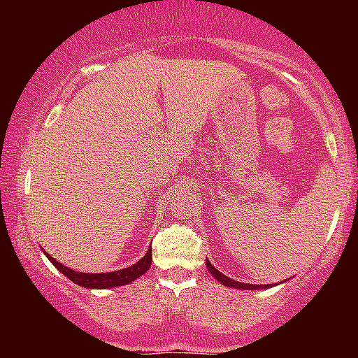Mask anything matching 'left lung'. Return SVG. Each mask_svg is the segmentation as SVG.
Returning a JSON list of instances; mask_svg holds the SVG:
<instances>
[{
    "instance_id": "8db88e82",
    "label": "left lung",
    "mask_w": 358,
    "mask_h": 358,
    "mask_svg": "<svg viewBox=\"0 0 358 358\" xmlns=\"http://www.w3.org/2000/svg\"><path fill=\"white\" fill-rule=\"evenodd\" d=\"M205 264H207V268L210 271V273L217 278L218 282H222L224 287H231V288H241V290H259V288H267L271 285H252V283H243V282H238V280H233V278H229L224 275V273H222L220 271H217L212 264H210L208 261H205Z\"/></svg>"
}]
</instances>
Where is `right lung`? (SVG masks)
Wrapping results in <instances>:
<instances>
[{"label": "right lung", "instance_id": "right-lung-1", "mask_svg": "<svg viewBox=\"0 0 358 358\" xmlns=\"http://www.w3.org/2000/svg\"><path fill=\"white\" fill-rule=\"evenodd\" d=\"M45 256L48 257V261H50L53 266H55L58 271L63 273V275H66L71 282H75V283H78V285H81L85 288H112V287L127 285V283L134 282L138 277L143 275V273L148 271L151 266V248L146 251L145 256L141 257L138 262L134 264L131 267L122 268V271H115V272H104V273L75 272V271H71V268L62 266L57 259L48 256L47 252H45Z\"/></svg>", "mask_w": 358, "mask_h": 358}]
</instances>
